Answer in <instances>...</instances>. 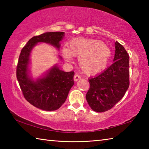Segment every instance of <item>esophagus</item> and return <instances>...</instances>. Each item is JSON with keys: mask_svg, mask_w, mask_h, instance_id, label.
Segmentation results:
<instances>
[{"mask_svg": "<svg viewBox=\"0 0 149 149\" xmlns=\"http://www.w3.org/2000/svg\"><path fill=\"white\" fill-rule=\"evenodd\" d=\"M81 79V77L78 75L77 74H75L74 76V80L75 81H78L79 79Z\"/></svg>", "mask_w": 149, "mask_h": 149, "instance_id": "34e87169", "label": "esophagus"}]
</instances>
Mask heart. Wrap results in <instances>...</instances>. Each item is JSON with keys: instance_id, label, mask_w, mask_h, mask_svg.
Instances as JSON below:
<instances>
[{"instance_id": "heart-1", "label": "heart", "mask_w": 149, "mask_h": 149, "mask_svg": "<svg viewBox=\"0 0 149 149\" xmlns=\"http://www.w3.org/2000/svg\"><path fill=\"white\" fill-rule=\"evenodd\" d=\"M63 56L67 61H72V56L79 58L78 62L83 72L94 75L104 70L111 56L108 45L93 39L74 38L62 50Z\"/></svg>"}]
</instances>
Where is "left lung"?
<instances>
[{
  "label": "left lung",
  "instance_id": "obj_1",
  "mask_svg": "<svg viewBox=\"0 0 149 149\" xmlns=\"http://www.w3.org/2000/svg\"><path fill=\"white\" fill-rule=\"evenodd\" d=\"M114 62L101 74L89 79L86 95L89 107L97 112H106L122 99L130 86L129 54L122 45L115 42Z\"/></svg>",
  "mask_w": 149,
  "mask_h": 149
}]
</instances>
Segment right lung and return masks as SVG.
<instances>
[{"label":"right lung","instance_id":"1","mask_svg":"<svg viewBox=\"0 0 149 149\" xmlns=\"http://www.w3.org/2000/svg\"><path fill=\"white\" fill-rule=\"evenodd\" d=\"M64 32H47L33 37L22 49L16 68L20 89L27 101L39 109L53 111L64 104L74 85V72H65L54 65L45 76L33 80L28 75L31 50L38 42H47L59 49Z\"/></svg>","mask_w":149,"mask_h":149}]
</instances>
